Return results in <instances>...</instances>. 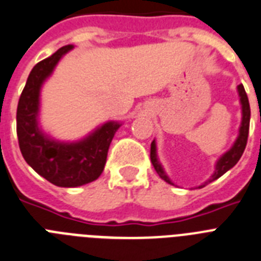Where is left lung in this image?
Listing matches in <instances>:
<instances>
[{"instance_id":"obj_1","label":"left lung","mask_w":261,"mask_h":261,"mask_svg":"<svg viewBox=\"0 0 261 261\" xmlns=\"http://www.w3.org/2000/svg\"><path fill=\"white\" fill-rule=\"evenodd\" d=\"M238 91H239V95H240V103H242V109H243V120H242V126H240V130H239V137L238 140L235 141L232 148L223 155V157L220 158L219 161L217 164V168H215V173L213 174V177L203 184L200 188H203L206 185H208L210 182L215 181L218 179L219 177L226 173V171L230 170L231 168H233L235 165L238 164V161L240 160L242 157L243 152H244V149H246L247 145V140H248V132H249V117H251V108H249V101H248V96H247L246 90H244V87L243 84H239L238 86ZM150 161H152L153 166H154L155 171H157V174L160 175V178H162L165 182H168V184H171V181L169 179V177L165 174V171L162 170L161 165L160 162L157 161V155H155V144L154 141L152 142V145H150Z\"/></svg>"}]
</instances>
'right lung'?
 <instances>
[{"instance_id":"right-lung-1","label":"right lung","mask_w":261,"mask_h":261,"mask_svg":"<svg viewBox=\"0 0 261 261\" xmlns=\"http://www.w3.org/2000/svg\"><path fill=\"white\" fill-rule=\"evenodd\" d=\"M72 46H64L34 66L17 107V136L24 161L55 186L76 188L90 184L103 173L107 154L119 122H107L83 141L63 144L47 139L37 124L39 90L62 57Z\"/></svg>"}]
</instances>
